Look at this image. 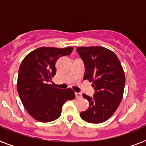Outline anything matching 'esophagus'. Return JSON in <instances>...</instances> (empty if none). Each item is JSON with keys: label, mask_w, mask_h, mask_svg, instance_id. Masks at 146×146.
I'll return each instance as SVG.
<instances>
[{"label": "esophagus", "mask_w": 146, "mask_h": 146, "mask_svg": "<svg viewBox=\"0 0 146 146\" xmlns=\"http://www.w3.org/2000/svg\"><path fill=\"white\" fill-rule=\"evenodd\" d=\"M75 95H76V98H81L82 97V94L79 93V92H75Z\"/></svg>", "instance_id": "1"}]
</instances>
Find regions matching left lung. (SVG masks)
<instances>
[{
	"mask_svg": "<svg viewBox=\"0 0 146 146\" xmlns=\"http://www.w3.org/2000/svg\"><path fill=\"white\" fill-rule=\"evenodd\" d=\"M76 51L85 67L84 79L92 82V97L83 94L90 103L88 109L80 113L84 121L101 123L108 120L122 101L125 74L113 51L100 46L78 47Z\"/></svg>",
	"mask_w": 146,
	"mask_h": 146,
	"instance_id": "left-lung-1",
	"label": "left lung"
}]
</instances>
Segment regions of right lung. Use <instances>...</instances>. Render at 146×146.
<instances>
[{
  "label": "right lung",
  "mask_w": 146,
  "mask_h": 146,
  "mask_svg": "<svg viewBox=\"0 0 146 146\" xmlns=\"http://www.w3.org/2000/svg\"><path fill=\"white\" fill-rule=\"evenodd\" d=\"M73 48L41 47L29 53L20 66L17 89L28 113L38 121L50 122L59 118L63 104L73 100L75 92L70 88L62 90L48 84L56 74V62L70 55Z\"/></svg>",
  "instance_id": "right-lung-1"
}]
</instances>
